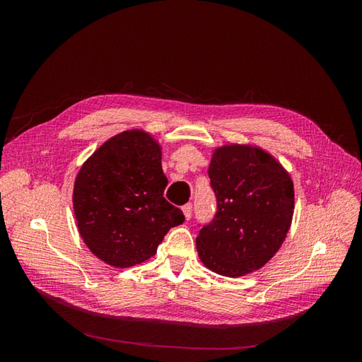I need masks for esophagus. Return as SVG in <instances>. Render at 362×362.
<instances>
[{"label": "esophagus", "mask_w": 362, "mask_h": 362, "mask_svg": "<svg viewBox=\"0 0 362 362\" xmlns=\"http://www.w3.org/2000/svg\"><path fill=\"white\" fill-rule=\"evenodd\" d=\"M182 211H184V216H185V218H187V221H190V217H192V211H193V205H192V204H185V205L182 206Z\"/></svg>", "instance_id": "34e87169"}]
</instances>
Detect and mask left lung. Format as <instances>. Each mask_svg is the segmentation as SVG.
<instances>
[{
	"instance_id": "8db88e82",
	"label": "left lung",
	"mask_w": 362,
	"mask_h": 362,
	"mask_svg": "<svg viewBox=\"0 0 362 362\" xmlns=\"http://www.w3.org/2000/svg\"><path fill=\"white\" fill-rule=\"evenodd\" d=\"M217 211L196 237L204 266L223 276L261 269L286 240L294 210L293 181L269 152L226 145L208 168Z\"/></svg>"
}]
</instances>
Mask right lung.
<instances>
[{
  "label": "right lung",
  "instance_id": "right-lung-1",
  "mask_svg": "<svg viewBox=\"0 0 362 362\" xmlns=\"http://www.w3.org/2000/svg\"><path fill=\"white\" fill-rule=\"evenodd\" d=\"M161 148L141 129L124 131L83 164L74 184L80 235L98 258L125 269L154 257L184 214L164 199Z\"/></svg>",
  "mask_w": 362,
  "mask_h": 362
}]
</instances>
